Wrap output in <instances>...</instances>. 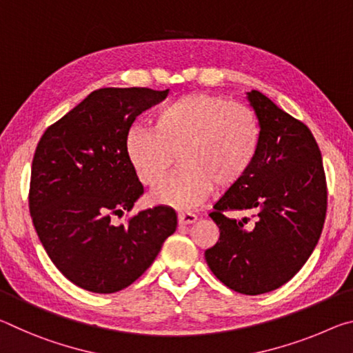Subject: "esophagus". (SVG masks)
I'll return each mask as SVG.
<instances>
[{"label":"esophagus","instance_id":"1","mask_svg":"<svg viewBox=\"0 0 353 353\" xmlns=\"http://www.w3.org/2000/svg\"><path fill=\"white\" fill-rule=\"evenodd\" d=\"M197 221V216L192 214V212H178V222L180 225H189Z\"/></svg>","mask_w":353,"mask_h":353}]
</instances>
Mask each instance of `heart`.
<instances>
[{"instance_id":"1","label":"heart","mask_w":353,"mask_h":353,"mask_svg":"<svg viewBox=\"0 0 353 353\" xmlns=\"http://www.w3.org/2000/svg\"><path fill=\"white\" fill-rule=\"evenodd\" d=\"M152 126L136 125L125 152L139 181L154 186L178 154V169L150 194V201L192 208L214 184L231 188L255 163L261 130L256 115L239 103L211 94H190L159 109Z\"/></svg>"}]
</instances>
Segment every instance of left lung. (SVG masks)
<instances>
[{
  "label": "left lung",
  "instance_id": "8db88e82",
  "mask_svg": "<svg viewBox=\"0 0 353 353\" xmlns=\"http://www.w3.org/2000/svg\"><path fill=\"white\" fill-rule=\"evenodd\" d=\"M261 141L255 163L214 205L221 231L205 252L225 286L245 296L270 292L296 275L321 238L327 212L322 154L310 128L261 92H247ZM248 210L254 221L225 212Z\"/></svg>",
  "mask_w": 353,
  "mask_h": 353
}]
</instances>
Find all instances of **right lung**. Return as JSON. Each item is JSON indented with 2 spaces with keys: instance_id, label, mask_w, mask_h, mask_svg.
Instances as JSON below:
<instances>
[{
  "instance_id": "obj_1",
  "label": "right lung",
  "mask_w": 353,
  "mask_h": 353,
  "mask_svg": "<svg viewBox=\"0 0 353 353\" xmlns=\"http://www.w3.org/2000/svg\"><path fill=\"white\" fill-rule=\"evenodd\" d=\"M169 94L105 88L43 132L32 159L30 212L45 252L61 274L85 291L117 292L152 265L176 230V212L154 206L126 225L143 186L126 158L125 139L139 114Z\"/></svg>"
}]
</instances>
